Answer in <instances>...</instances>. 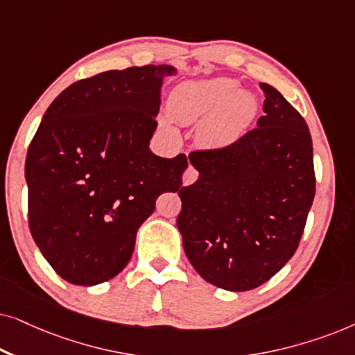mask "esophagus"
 <instances>
[{"label": "esophagus", "mask_w": 355, "mask_h": 355, "mask_svg": "<svg viewBox=\"0 0 355 355\" xmlns=\"http://www.w3.org/2000/svg\"><path fill=\"white\" fill-rule=\"evenodd\" d=\"M197 178H198L197 169L193 168V166H191V164H189V168H187L186 171H184V174H182V182H184V186H191V184H193V182L197 181Z\"/></svg>", "instance_id": "esophagus-1"}]
</instances>
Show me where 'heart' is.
Returning a JSON list of instances; mask_svg holds the SVG:
<instances>
[{"instance_id":"heart-1","label":"heart","mask_w":355,"mask_h":355,"mask_svg":"<svg viewBox=\"0 0 355 355\" xmlns=\"http://www.w3.org/2000/svg\"><path fill=\"white\" fill-rule=\"evenodd\" d=\"M169 116L181 124L204 123L198 137L207 145H225L237 137L257 113V100L230 77L187 80L171 92Z\"/></svg>"}]
</instances>
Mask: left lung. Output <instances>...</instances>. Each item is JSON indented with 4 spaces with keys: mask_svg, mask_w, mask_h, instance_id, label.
Listing matches in <instances>:
<instances>
[{
    "mask_svg": "<svg viewBox=\"0 0 355 355\" xmlns=\"http://www.w3.org/2000/svg\"><path fill=\"white\" fill-rule=\"evenodd\" d=\"M265 116L230 147L192 153L198 179L179 191L176 225L189 261L207 283L242 293L291 260L315 197L307 123L260 82Z\"/></svg>",
    "mask_w": 355,
    "mask_h": 355,
    "instance_id": "left-lung-1",
    "label": "left lung"
}]
</instances>
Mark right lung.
I'll use <instances>...</instances> for the list:
<instances>
[{
	"mask_svg": "<svg viewBox=\"0 0 355 355\" xmlns=\"http://www.w3.org/2000/svg\"><path fill=\"white\" fill-rule=\"evenodd\" d=\"M171 64L76 82L48 106L26 159L28 227L51 268L76 286L124 270L163 192H178L186 155L150 150Z\"/></svg>",
	"mask_w": 355,
	"mask_h": 355,
	"instance_id": "1",
	"label": "right lung"
}]
</instances>
